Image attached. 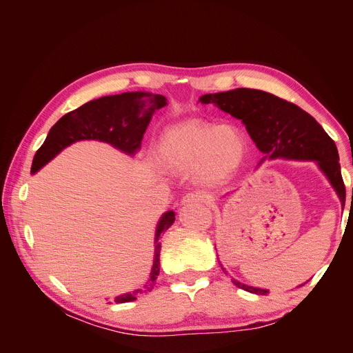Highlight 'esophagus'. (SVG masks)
<instances>
[{"label": "esophagus", "mask_w": 353, "mask_h": 353, "mask_svg": "<svg viewBox=\"0 0 353 353\" xmlns=\"http://www.w3.org/2000/svg\"><path fill=\"white\" fill-rule=\"evenodd\" d=\"M181 203H183V205H188V203H210V199L200 193H190L183 197Z\"/></svg>", "instance_id": "obj_1"}]
</instances>
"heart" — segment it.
Instances as JSON below:
<instances>
[{
	"label": "heart",
	"mask_w": 353,
	"mask_h": 353,
	"mask_svg": "<svg viewBox=\"0 0 353 353\" xmlns=\"http://www.w3.org/2000/svg\"><path fill=\"white\" fill-rule=\"evenodd\" d=\"M157 159L175 174L194 170L201 185L225 184L240 169L245 156L241 130L232 123L188 119L168 126L157 141Z\"/></svg>",
	"instance_id": "heart-1"
}]
</instances>
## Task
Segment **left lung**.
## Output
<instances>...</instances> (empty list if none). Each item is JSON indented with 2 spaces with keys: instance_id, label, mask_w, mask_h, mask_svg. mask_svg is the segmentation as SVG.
Listing matches in <instances>:
<instances>
[{
  "instance_id": "left-lung-1",
  "label": "left lung",
  "mask_w": 353,
  "mask_h": 353,
  "mask_svg": "<svg viewBox=\"0 0 353 353\" xmlns=\"http://www.w3.org/2000/svg\"><path fill=\"white\" fill-rule=\"evenodd\" d=\"M200 101L203 104H215L222 112L243 122L256 147L265 154L261 163L265 159L315 162L334 188L341 209H345L346 188L340 172L337 147L311 114L274 94L250 88L205 94L200 97ZM219 265L227 274L223 265L221 262ZM232 283L254 294L270 292L266 288L240 283L236 279H232Z\"/></svg>"
}]
</instances>
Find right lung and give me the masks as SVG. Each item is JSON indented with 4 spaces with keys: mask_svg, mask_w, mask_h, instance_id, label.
Wrapping results in <instances>:
<instances>
[{
    "mask_svg": "<svg viewBox=\"0 0 353 353\" xmlns=\"http://www.w3.org/2000/svg\"><path fill=\"white\" fill-rule=\"evenodd\" d=\"M166 97L147 91H132L117 95H105L85 103L77 110L69 112L51 128L44 144L32 160L30 172L35 174L54 159L70 144L82 140L108 143L128 156H134L141 147V140L152 116L156 110L165 108ZM175 221V212L168 210L160 216L154 234V258L150 271V280L144 288L132 293L114 297L116 303L132 302L150 292L160 272V234L166 231ZM112 303V302H109Z\"/></svg>",
    "mask_w": 353,
    "mask_h": 353,
    "instance_id": "1",
    "label": "right lung"
}]
</instances>
